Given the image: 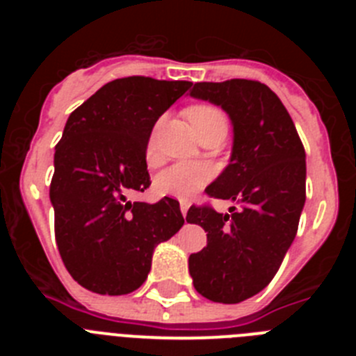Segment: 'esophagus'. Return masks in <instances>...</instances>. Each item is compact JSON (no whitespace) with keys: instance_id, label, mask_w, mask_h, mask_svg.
<instances>
[{"instance_id":"1","label":"esophagus","mask_w":356,"mask_h":356,"mask_svg":"<svg viewBox=\"0 0 356 356\" xmlns=\"http://www.w3.org/2000/svg\"><path fill=\"white\" fill-rule=\"evenodd\" d=\"M180 210H181V216H184V217H187L188 203H185V201H181V203H180Z\"/></svg>"}]
</instances>
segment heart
<instances>
[{"label": "heart", "mask_w": 356, "mask_h": 356, "mask_svg": "<svg viewBox=\"0 0 356 356\" xmlns=\"http://www.w3.org/2000/svg\"><path fill=\"white\" fill-rule=\"evenodd\" d=\"M187 118L193 124L194 131L213 119H225L222 112L216 106L196 105L187 110ZM212 178V169L207 163L200 162H178L171 168L163 169L155 178L153 188L160 196L178 197V200H188L196 194L201 187H205Z\"/></svg>", "instance_id": "1"}]
</instances>
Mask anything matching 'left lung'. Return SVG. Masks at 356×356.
<instances>
[{"label": "left lung", "mask_w": 356, "mask_h": 356, "mask_svg": "<svg viewBox=\"0 0 356 356\" xmlns=\"http://www.w3.org/2000/svg\"><path fill=\"white\" fill-rule=\"evenodd\" d=\"M191 96L221 106L232 121L229 162L207 194L241 209H188L187 222L207 232V248L188 257V273L207 300L241 303L269 285L294 241L305 207V149L284 103L260 81H201Z\"/></svg>", "instance_id": "1"}]
</instances>
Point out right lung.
<instances>
[{
    "mask_svg": "<svg viewBox=\"0 0 356 356\" xmlns=\"http://www.w3.org/2000/svg\"><path fill=\"white\" fill-rule=\"evenodd\" d=\"M193 81L128 76L78 106L55 147L49 200L56 246L69 275L97 294L121 296L146 282L153 251L184 226L180 203L127 200L151 185L147 140L160 115Z\"/></svg>",
    "mask_w": 356,
    "mask_h": 356,
    "instance_id": "right-lung-1",
    "label": "right lung"
}]
</instances>
